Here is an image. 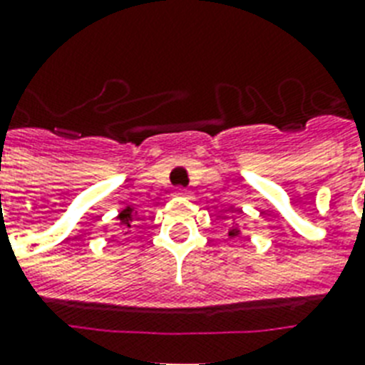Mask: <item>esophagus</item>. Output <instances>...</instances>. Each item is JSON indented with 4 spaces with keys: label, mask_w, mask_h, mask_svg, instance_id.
Returning <instances> with one entry per match:
<instances>
[{
    "label": "esophagus",
    "mask_w": 365,
    "mask_h": 365,
    "mask_svg": "<svg viewBox=\"0 0 365 365\" xmlns=\"http://www.w3.org/2000/svg\"><path fill=\"white\" fill-rule=\"evenodd\" d=\"M174 195H176V197H182V199H191V191L185 187H176Z\"/></svg>",
    "instance_id": "obj_1"
}]
</instances>
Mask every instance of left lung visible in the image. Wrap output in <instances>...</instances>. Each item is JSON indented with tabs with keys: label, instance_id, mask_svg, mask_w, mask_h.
Masks as SVG:
<instances>
[{
	"label": "left lung",
	"instance_id": "obj_1",
	"mask_svg": "<svg viewBox=\"0 0 365 365\" xmlns=\"http://www.w3.org/2000/svg\"><path fill=\"white\" fill-rule=\"evenodd\" d=\"M237 233H239L237 229H231V231H229V237H237Z\"/></svg>",
	"mask_w": 365,
	"mask_h": 365
}]
</instances>
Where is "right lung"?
Masks as SVG:
<instances>
[{
  "instance_id": "right-lung-1",
  "label": "right lung",
  "mask_w": 365,
  "mask_h": 365,
  "mask_svg": "<svg viewBox=\"0 0 365 365\" xmlns=\"http://www.w3.org/2000/svg\"><path fill=\"white\" fill-rule=\"evenodd\" d=\"M117 220L123 223H126V227H130V223L136 222L138 216L134 214V212H132V208H126V210H123L121 214H119V217H117Z\"/></svg>"
}]
</instances>
